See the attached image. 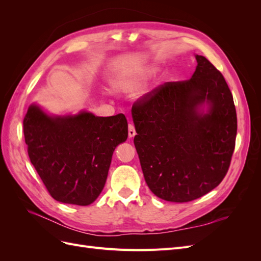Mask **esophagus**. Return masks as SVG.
<instances>
[{
	"instance_id": "1",
	"label": "esophagus",
	"mask_w": 261,
	"mask_h": 261,
	"mask_svg": "<svg viewBox=\"0 0 261 261\" xmlns=\"http://www.w3.org/2000/svg\"><path fill=\"white\" fill-rule=\"evenodd\" d=\"M136 135V129H135V126L134 124H129L128 125V137H134Z\"/></svg>"
}]
</instances>
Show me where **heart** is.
<instances>
[{"instance_id": "1", "label": "heart", "mask_w": 261, "mask_h": 261, "mask_svg": "<svg viewBox=\"0 0 261 261\" xmlns=\"http://www.w3.org/2000/svg\"><path fill=\"white\" fill-rule=\"evenodd\" d=\"M156 68L154 67H150L146 68L143 72L139 74H127L120 77L116 82V88L123 90V91H130L136 89L137 87L141 84V82L145 81V78L151 76L152 74L155 73Z\"/></svg>"}]
</instances>
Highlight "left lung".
<instances>
[{
    "label": "left lung",
    "instance_id": "left-lung-1",
    "mask_svg": "<svg viewBox=\"0 0 261 261\" xmlns=\"http://www.w3.org/2000/svg\"><path fill=\"white\" fill-rule=\"evenodd\" d=\"M191 80L168 82L132 108L134 138L148 187L159 198L188 202L216 188L230 168L238 118L223 75L201 55ZM203 103L210 111L200 114Z\"/></svg>",
    "mask_w": 261,
    "mask_h": 261
}]
</instances>
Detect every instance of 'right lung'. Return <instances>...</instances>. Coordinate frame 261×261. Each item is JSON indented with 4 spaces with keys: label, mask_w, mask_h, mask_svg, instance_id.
<instances>
[{
    "label": "right lung",
    "mask_w": 261,
    "mask_h": 261,
    "mask_svg": "<svg viewBox=\"0 0 261 261\" xmlns=\"http://www.w3.org/2000/svg\"><path fill=\"white\" fill-rule=\"evenodd\" d=\"M23 135L29 159L53 198L88 206L105 187L113 151L127 139L128 125L122 113L49 116L30 106Z\"/></svg>",
    "instance_id": "add662e5"
}]
</instances>
